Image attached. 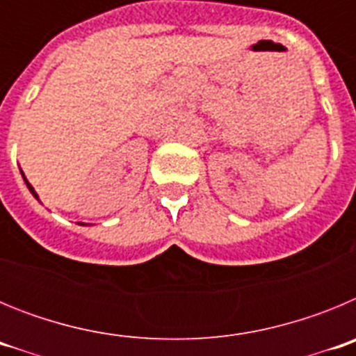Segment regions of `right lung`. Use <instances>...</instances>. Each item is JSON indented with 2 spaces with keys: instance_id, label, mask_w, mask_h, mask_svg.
<instances>
[{
  "instance_id": "right-lung-1",
  "label": "right lung",
  "mask_w": 356,
  "mask_h": 356,
  "mask_svg": "<svg viewBox=\"0 0 356 356\" xmlns=\"http://www.w3.org/2000/svg\"><path fill=\"white\" fill-rule=\"evenodd\" d=\"M24 181H26V178H24ZM26 185H28V188H30V193H31V194H33V196H35V197H37V193H35V191H33V187H31V185H30V184H28V181H26Z\"/></svg>"
}]
</instances>
